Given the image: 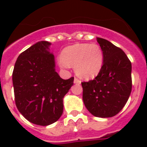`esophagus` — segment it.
<instances>
[{"instance_id":"obj_1","label":"esophagus","mask_w":147,"mask_h":147,"mask_svg":"<svg viewBox=\"0 0 147 147\" xmlns=\"http://www.w3.org/2000/svg\"><path fill=\"white\" fill-rule=\"evenodd\" d=\"M74 83L75 84H78V85H80L81 84V81L79 79H78L77 78H74Z\"/></svg>"}]
</instances>
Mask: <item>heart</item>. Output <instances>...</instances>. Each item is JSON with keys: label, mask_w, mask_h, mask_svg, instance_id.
Masks as SVG:
<instances>
[{"label": "heart", "mask_w": 147, "mask_h": 147, "mask_svg": "<svg viewBox=\"0 0 147 147\" xmlns=\"http://www.w3.org/2000/svg\"><path fill=\"white\" fill-rule=\"evenodd\" d=\"M59 63L63 69L75 66L76 73L84 79L95 78L104 65L101 47L95 43H76L66 47L62 52Z\"/></svg>", "instance_id": "heart-1"}]
</instances>
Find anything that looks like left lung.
<instances>
[{
	"label": "left lung",
	"mask_w": 147,
	"mask_h": 147,
	"mask_svg": "<svg viewBox=\"0 0 147 147\" xmlns=\"http://www.w3.org/2000/svg\"><path fill=\"white\" fill-rule=\"evenodd\" d=\"M104 53L101 71L88 82H82L83 102L98 117L115 116L124 107L132 89L131 62L123 50L108 40L97 37Z\"/></svg>",
	"instance_id": "8db88e82"
}]
</instances>
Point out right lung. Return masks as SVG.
<instances>
[{
    "mask_svg": "<svg viewBox=\"0 0 147 147\" xmlns=\"http://www.w3.org/2000/svg\"><path fill=\"white\" fill-rule=\"evenodd\" d=\"M50 46L47 41H40L23 52L12 76L17 109L27 121L40 126L60 118L63 98L73 85V77L65 80L55 71Z\"/></svg>",
    "mask_w": 147,
    "mask_h": 147,
    "instance_id": "add662e5",
    "label": "right lung"
}]
</instances>
